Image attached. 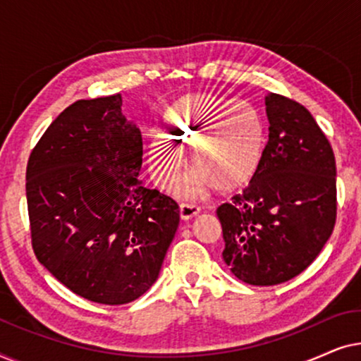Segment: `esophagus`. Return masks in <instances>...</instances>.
I'll list each match as a JSON object with an SVG mask.
<instances>
[{
    "label": "esophagus",
    "mask_w": 361,
    "mask_h": 361,
    "mask_svg": "<svg viewBox=\"0 0 361 361\" xmlns=\"http://www.w3.org/2000/svg\"><path fill=\"white\" fill-rule=\"evenodd\" d=\"M179 212H180L182 220H190V219H194V216L199 215L200 209L195 204H180Z\"/></svg>",
    "instance_id": "1"
}]
</instances>
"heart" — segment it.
I'll list each match as a JSON object with an SVG mask.
<instances>
[{
  "instance_id": "1",
  "label": "heart",
  "mask_w": 361,
  "mask_h": 361,
  "mask_svg": "<svg viewBox=\"0 0 361 361\" xmlns=\"http://www.w3.org/2000/svg\"><path fill=\"white\" fill-rule=\"evenodd\" d=\"M190 151L192 167L220 192L241 189L259 171L268 147L263 118L248 103L214 93L180 98L164 115V136L152 135L146 146L151 176L161 187L177 179L182 156Z\"/></svg>"
}]
</instances>
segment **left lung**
<instances>
[{
  "label": "left lung",
  "instance_id": "1",
  "mask_svg": "<svg viewBox=\"0 0 361 361\" xmlns=\"http://www.w3.org/2000/svg\"><path fill=\"white\" fill-rule=\"evenodd\" d=\"M269 140L243 194L216 209L221 256L240 281L274 286L302 273L332 235L337 167L332 146L307 108L288 97L264 98Z\"/></svg>",
  "mask_w": 361,
  "mask_h": 361
}]
</instances>
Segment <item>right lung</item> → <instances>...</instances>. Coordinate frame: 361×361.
Wrapping results in <instances>:
<instances>
[{"mask_svg": "<svg viewBox=\"0 0 361 361\" xmlns=\"http://www.w3.org/2000/svg\"><path fill=\"white\" fill-rule=\"evenodd\" d=\"M121 95L78 100L51 123L26 169L32 250L54 278L92 302L146 293L179 226V205L137 179L141 131Z\"/></svg>", "mask_w": 361, "mask_h": 361, "instance_id": "right-lung-1", "label": "right lung"}]
</instances>
